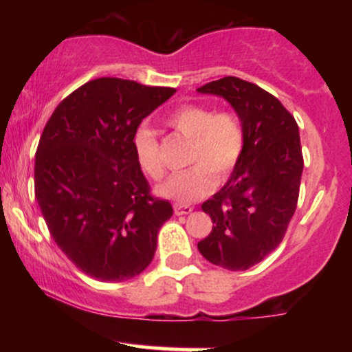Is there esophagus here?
Wrapping results in <instances>:
<instances>
[{"label": "esophagus", "instance_id": "obj_1", "mask_svg": "<svg viewBox=\"0 0 352 352\" xmlns=\"http://www.w3.org/2000/svg\"><path fill=\"white\" fill-rule=\"evenodd\" d=\"M192 207L190 205H182V204H175L173 205V212H175L177 217H182V215H188L190 212H192Z\"/></svg>", "mask_w": 352, "mask_h": 352}]
</instances>
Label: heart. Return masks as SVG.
I'll list each match as a JSON object with an SVG mask.
<instances>
[{
  "mask_svg": "<svg viewBox=\"0 0 352 352\" xmlns=\"http://www.w3.org/2000/svg\"><path fill=\"white\" fill-rule=\"evenodd\" d=\"M167 125L190 139L187 170L175 173L159 185L157 192L179 204H192L215 187V175L225 179L236 167L243 152L245 135L240 119L230 111L213 112L207 106L187 104L167 117ZM134 148L140 168L159 180L164 177L159 140L148 127H140L134 137Z\"/></svg>",
  "mask_w": 352,
  "mask_h": 352,
  "instance_id": "1",
  "label": "heart"
}]
</instances>
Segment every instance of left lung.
I'll use <instances>...</instances> for the list:
<instances>
[{
    "label": "left lung",
    "mask_w": 352,
    "mask_h": 352,
    "mask_svg": "<svg viewBox=\"0 0 352 352\" xmlns=\"http://www.w3.org/2000/svg\"><path fill=\"white\" fill-rule=\"evenodd\" d=\"M197 91L227 100L245 135L227 184L201 205L213 228L197 246L210 263L243 272L281 243L294 215L302 173L300 129L280 100L243 79L228 76Z\"/></svg>",
    "instance_id": "left-lung-1"
}]
</instances>
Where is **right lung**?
<instances>
[{
    "mask_svg": "<svg viewBox=\"0 0 352 352\" xmlns=\"http://www.w3.org/2000/svg\"><path fill=\"white\" fill-rule=\"evenodd\" d=\"M177 92L99 78L56 107L39 139L34 193L52 240L87 276L119 283L151 265L172 217L153 199L134 137L142 119Z\"/></svg>",
    "mask_w": 352,
    "mask_h": 352,
    "instance_id": "obj_1",
    "label": "right lung"
}]
</instances>
